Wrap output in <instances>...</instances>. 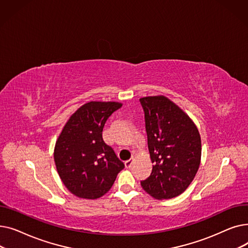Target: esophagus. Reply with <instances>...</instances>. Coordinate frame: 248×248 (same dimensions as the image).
<instances>
[{"mask_svg": "<svg viewBox=\"0 0 248 248\" xmlns=\"http://www.w3.org/2000/svg\"><path fill=\"white\" fill-rule=\"evenodd\" d=\"M133 162H134V160H133V159H129V160H127V161H125V162H124V165H125V167H126V168H129V167L132 166Z\"/></svg>", "mask_w": 248, "mask_h": 248, "instance_id": "esophagus-1", "label": "esophagus"}]
</instances>
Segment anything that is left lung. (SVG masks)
Returning a JSON list of instances; mask_svg holds the SVG:
<instances>
[{
  "mask_svg": "<svg viewBox=\"0 0 248 248\" xmlns=\"http://www.w3.org/2000/svg\"><path fill=\"white\" fill-rule=\"evenodd\" d=\"M145 111L151 176L140 185L152 197L179 196L192 183L201 162V137L190 116L164 95L140 98Z\"/></svg>",
  "mask_w": 248,
  "mask_h": 248,
  "instance_id": "obj_1",
  "label": "left lung"
}]
</instances>
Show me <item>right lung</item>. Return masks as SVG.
<instances>
[{
  "label": "right lung",
  "instance_id": "right-lung-1",
  "mask_svg": "<svg viewBox=\"0 0 248 248\" xmlns=\"http://www.w3.org/2000/svg\"><path fill=\"white\" fill-rule=\"evenodd\" d=\"M122 106L115 101L84 103L69 117L56 140L57 172L65 187L78 198H100L124 168L102 139L104 124Z\"/></svg>",
  "mask_w": 248,
  "mask_h": 248
}]
</instances>
